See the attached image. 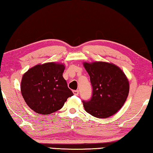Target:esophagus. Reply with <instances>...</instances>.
<instances>
[{
	"label": "esophagus",
	"instance_id": "esophagus-1",
	"mask_svg": "<svg viewBox=\"0 0 153 153\" xmlns=\"http://www.w3.org/2000/svg\"><path fill=\"white\" fill-rule=\"evenodd\" d=\"M73 93H74V94L75 95H78L79 93V90H74V91H73Z\"/></svg>",
	"mask_w": 153,
	"mask_h": 153
}]
</instances>
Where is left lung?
Wrapping results in <instances>:
<instances>
[{"label":"left lung","instance_id":"obj_1","mask_svg":"<svg viewBox=\"0 0 153 153\" xmlns=\"http://www.w3.org/2000/svg\"><path fill=\"white\" fill-rule=\"evenodd\" d=\"M90 76L92 96L82 100L87 113L98 118L110 117L121 109L129 93V82L119 67L113 64L95 62L84 63Z\"/></svg>","mask_w":153,"mask_h":153}]
</instances>
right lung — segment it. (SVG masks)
<instances>
[{"label": "right lung", "instance_id": "add662e5", "mask_svg": "<svg viewBox=\"0 0 153 153\" xmlns=\"http://www.w3.org/2000/svg\"><path fill=\"white\" fill-rule=\"evenodd\" d=\"M64 68L63 64L49 62L35 66L23 74L21 94L32 110L43 115L53 113L74 95L62 76Z\"/></svg>", "mask_w": 153, "mask_h": 153}]
</instances>
